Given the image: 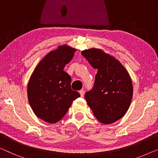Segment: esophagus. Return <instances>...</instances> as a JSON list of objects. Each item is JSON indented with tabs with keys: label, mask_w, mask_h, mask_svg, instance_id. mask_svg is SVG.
I'll return each instance as SVG.
<instances>
[{
	"label": "esophagus",
	"mask_w": 158,
	"mask_h": 158,
	"mask_svg": "<svg viewBox=\"0 0 158 158\" xmlns=\"http://www.w3.org/2000/svg\"><path fill=\"white\" fill-rule=\"evenodd\" d=\"M79 94H80V95H81V97H84V90L79 91Z\"/></svg>",
	"instance_id": "1"
}]
</instances>
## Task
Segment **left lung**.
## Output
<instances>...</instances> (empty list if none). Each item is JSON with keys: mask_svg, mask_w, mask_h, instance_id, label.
<instances>
[{"mask_svg": "<svg viewBox=\"0 0 158 158\" xmlns=\"http://www.w3.org/2000/svg\"><path fill=\"white\" fill-rule=\"evenodd\" d=\"M81 55L97 69L93 89L84 96L87 104L101 123H114L131 105L133 89L130 75L118 60L102 49H85Z\"/></svg>", "mask_w": 158, "mask_h": 158, "instance_id": "1", "label": "left lung"}]
</instances>
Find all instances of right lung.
<instances>
[{"mask_svg":"<svg viewBox=\"0 0 158 158\" xmlns=\"http://www.w3.org/2000/svg\"><path fill=\"white\" fill-rule=\"evenodd\" d=\"M76 49L59 46L42 59L27 84V97L34 114L44 121L55 123L67 114L74 100L80 96L71 89V77L64 71Z\"/></svg>","mask_w":158,"mask_h":158,"instance_id":"obj_1","label":"right lung"}]
</instances>
